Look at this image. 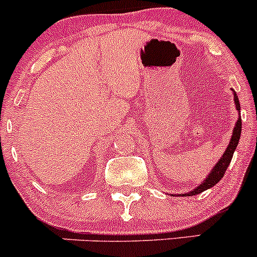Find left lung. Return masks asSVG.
I'll use <instances>...</instances> for the list:
<instances>
[{"instance_id": "1", "label": "left lung", "mask_w": 257, "mask_h": 257, "mask_svg": "<svg viewBox=\"0 0 257 257\" xmlns=\"http://www.w3.org/2000/svg\"><path fill=\"white\" fill-rule=\"evenodd\" d=\"M234 100H235V104H236V109L239 110V113H240V102H239V98H237L236 93H235V92H234ZM240 136H241V115L239 116V119H237L236 124H235L234 133H232L231 141H230L229 145H227L226 152H225L224 155L220 158L219 163L215 165L214 169H212L211 173L209 174V177L206 178L205 180H204V183L200 184L198 188L194 189V190H191L190 193L184 194V195H188V196L198 195V194L203 193V191H205V190H208V189L212 188L215 184L219 183V181L221 180V178L224 177L225 172H226L227 167L230 165V162H231L232 155H234L235 149H236L237 143H239Z\"/></svg>"}]
</instances>
